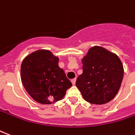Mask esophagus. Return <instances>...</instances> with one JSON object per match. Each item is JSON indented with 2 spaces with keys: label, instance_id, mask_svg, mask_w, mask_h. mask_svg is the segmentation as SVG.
<instances>
[{
  "label": "esophagus",
  "instance_id": "1",
  "mask_svg": "<svg viewBox=\"0 0 135 135\" xmlns=\"http://www.w3.org/2000/svg\"><path fill=\"white\" fill-rule=\"evenodd\" d=\"M71 83H72V85H75V83H76V79H71Z\"/></svg>",
  "mask_w": 135,
  "mask_h": 135
}]
</instances>
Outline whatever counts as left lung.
Segmentation results:
<instances>
[{
    "label": "left lung",
    "instance_id": "left-lung-1",
    "mask_svg": "<svg viewBox=\"0 0 135 135\" xmlns=\"http://www.w3.org/2000/svg\"><path fill=\"white\" fill-rule=\"evenodd\" d=\"M83 72L76 81V86L83 98L93 104L107 103L114 98L121 87L124 68L115 53L104 47L89 49L82 59Z\"/></svg>",
    "mask_w": 135,
    "mask_h": 135
}]
</instances>
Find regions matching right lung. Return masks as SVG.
Masks as SVG:
<instances>
[{"instance_id":"right-lung-1","label":"right lung","mask_w":135,"mask_h":135,"mask_svg":"<svg viewBox=\"0 0 135 135\" xmlns=\"http://www.w3.org/2000/svg\"><path fill=\"white\" fill-rule=\"evenodd\" d=\"M21 79L28 94L41 104L61 100L72 86L59 66V58L47 50H36L23 60Z\"/></svg>"}]
</instances>
